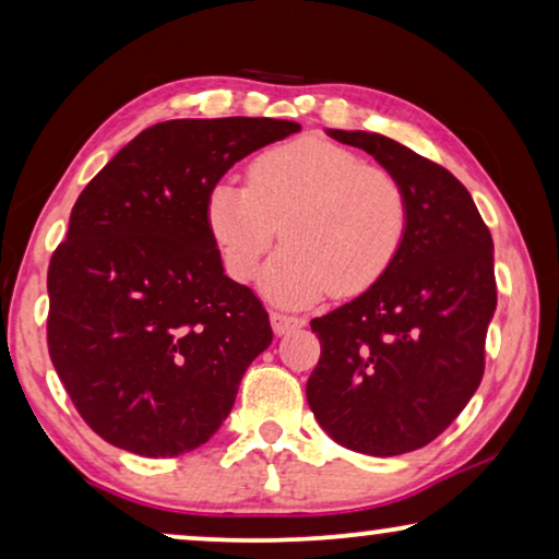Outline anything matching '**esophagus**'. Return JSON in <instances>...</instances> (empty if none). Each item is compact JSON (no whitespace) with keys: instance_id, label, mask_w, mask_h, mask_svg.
<instances>
[{"instance_id":"esophagus-1","label":"esophagus","mask_w":559,"mask_h":559,"mask_svg":"<svg viewBox=\"0 0 559 559\" xmlns=\"http://www.w3.org/2000/svg\"><path fill=\"white\" fill-rule=\"evenodd\" d=\"M272 328L277 335H285L289 331H295V328H302L305 325V318L300 316H289V312H280V310H272Z\"/></svg>"}]
</instances>
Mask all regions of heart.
Instances as JSON below:
<instances>
[{
  "instance_id": "b5f03b06",
  "label": "heart",
  "mask_w": 559,
  "mask_h": 559,
  "mask_svg": "<svg viewBox=\"0 0 559 559\" xmlns=\"http://www.w3.org/2000/svg\"><path fill=\"white\" fill-rule=\"evenodd\" d=\"M205 218L228 272L247 282L274 241L285 249L264 272V293L310 302L333 287L358 295L384 277L409 231V198L384 165L320 140L277 144L249 163L247 186L218 182Z\"/></svg>"
}]
</instances>
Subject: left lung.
Segmentation results:
<instances>
[{"label":"left lung","mask_w":559,"mask_h":559,"mask_svg":"<svg viewBox=\"0 0 559 559\" xmlns=\"http://www.w3.org/2000/svg\"><path fill=\"white\" fill-rule=\"evenodd\" d=\"M328 134L402 180L409 231L377 285L310 320L320 361L305 392L320 427L343 448L412 453L461 415L484 379L496 310L491 231L442 165L384 134Z\"/></svg>","instance_id":"obj_1"}]
</instances>
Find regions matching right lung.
<instances>
[{"mask_svg":"<svg viewBox=\"0 0 559 559\" xmlns=\"http://www.w3.org/2000/svg\"><path fill=\"white\" fill-rule=\"evenodd\" d=\"M295 132L270 117L159 121L83 188L48 266V350L98 438L175 457L228 417L272 325L224 274L205 205L228 167Z\"/></svg>","mask_w":559,"mask_h":559,"instance_id":"right-lung-1","label":"right lung"}]
</instances>
